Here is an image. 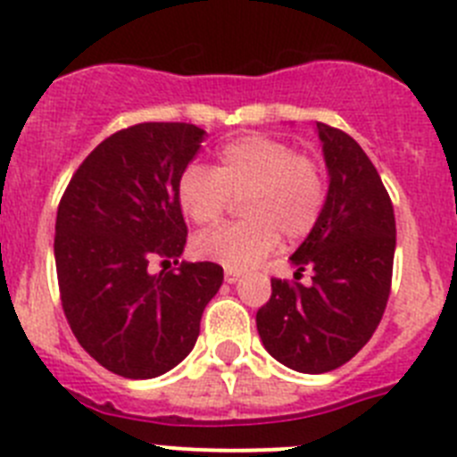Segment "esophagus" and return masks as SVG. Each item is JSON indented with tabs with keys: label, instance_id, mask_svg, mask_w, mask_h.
Masks as SVG:
<instances>
[{
	"label": "esophagus",
	"instance_id": "34e87169",
	"mask_svg": "<svg viewBox=\"0 0 457 457\" xmlns=\"http://www.w3.org/2000/svg\"><path fill=\"white\" fill-rule=\"evenodd\" d=\"M238 278H241V270H232V269L225 270V282H229V285L238 282Z\"/></svg>",
	"mask_w": 457,
	"mask_h": 457
}]
</instances>
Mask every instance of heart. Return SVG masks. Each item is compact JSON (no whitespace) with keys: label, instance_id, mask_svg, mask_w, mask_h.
Returning <instances> with one entry per match:
<instances>
[{"label":"heart","instance_id":"obj_1","mask_svg":"<svg viewBox=\"0 0 457 457\" xmlns=\"http://www.w3.org/2000/svg\"><path fill=\"white\" fill-rule=\"evenodd\" d=\"M326 195V175L316 159L262 134L228 143L216 168L191 163L178 179V200L195 225L219 223L229 203L241 200L244 220L193 241L200 259L232 270L257 264L273 253L279 237L305 238L319 223Z\"/></svg>","mask_w":457,"mask_h":457}]
</instances>
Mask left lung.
I'll list each match as a JSON object with an SVG mask.
<instances>
[{
	"label": "left lung",
	"mask_w": 457,
	"mask_h": 457,
	"mask_svg": "<svg viewBox=\"0 0 457 457\" xmlns=\"http://www.w3.org/2000/svg\"><path fill=\"white\" fill-rule=\"evenodd\" d=\"M330 172L323 213L291 254L295 278L312 269V285L270 279L257 312L264 348L300 373L346 364L376 332L392 291L396 220L389 193L367 152L346 131L316 122Z\"/></svg>",
	"instance_id": "8db88e82"
}]
</instances>
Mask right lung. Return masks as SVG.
Here are the masks:
<instances>
[{"mask_svg": "<svg viewBox=\"0 0 457 457\" xmlns=\"http://www.w3.org/2000/svg\"><path fill=\"white\" fill-rule=\"evenodd\" d=\"M203 138L188 122L116 131L81 162L59 203L61 305L81 348L116 376L145 380L179 364L223 285V266L178 262L188 232L178 179ZM150 261L164 270L150 274Z\"/></svg>", "mask_w": 457, "mask_h": 457, "instance_id": "obj_1", "label": "right lung"}]
</instances>
